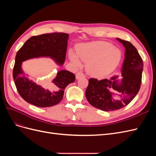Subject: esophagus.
Returning <instances> with one entry per match:
<instances>
[{"instance_id": "esophagus-1", "label": "esophagus", "mask_w": 156, "mask_h": 156, "mask_svg": "<svg viewBox=\"0 0 156 156\" xmlns=\"http://www.w3.org/2000/svg\"><path fill=\"white\" fill-rule=\"evenodd\" d=\"M75 76H76V79H79V78L84 77V73H83V72H77V73H76V75H75Z\"/></svg>"}]
</instances>
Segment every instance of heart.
<instances>
[{"label": "heart", "instance_id": "1", "mask_svg": "<svg viewBox=\"0 0 156 156\" xmlns=\"http://www.w3.org/2000/svg\"><path fill=\"white\" fill-rule=\"evenodd\" d=\"M77 54L69 51V57L77 66L81 62L87 63V72L96 77H103L114 72L122 58L121 51L109 42L96 41L81 44L76 48Z\"/></svg>", "mask_w": 156, "mask_h": 156}]
</instances>
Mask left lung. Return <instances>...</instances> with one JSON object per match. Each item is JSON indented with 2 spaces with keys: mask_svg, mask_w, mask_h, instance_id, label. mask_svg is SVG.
Segmentation results:
<instances>
[{
  "mask_svg": "<svg viewBox=\"0 0 156 156\" xmlns=\"http://www.w3.org/2000/svg\"><path fill=\"white\" fill-rule=\"evenodd\" d=\"M116 40L125 48L122 79L117 75L110 79H90L85 92L90 104L104 111L119 110L128 105L139 92L142 79L143 62L137 50L129 41Z\"/></svg>",
  "mask_w": 156,
  "mask_h": 156,
  "instance_id": "8db88e82",
  "label": "left lung"
}]
</instances>
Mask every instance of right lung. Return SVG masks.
Listing matches in <instances>:
<instances>
[{"label": "right lung", "instance_id": "right-lung-1", "mask_svg": "<svg viewBox=\"0 0 156 156\" xmlns=\"http://www.w3.org/2000/svg\"><path fill=\"white\" fill-rule=\"evenodd\" d=\"M69 34L54 32L32 36L17 51L13 69V77L20 95L23 100L38 107L55 105L62 100L64 90L75 81V75L60 70L45 88L30 80L22 69V62L31 58L49 57L60 66L66 58Z\"/></svg>", "mask_w": 156, "mask_h": 156}]
</instances>
